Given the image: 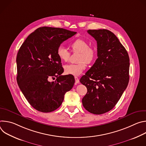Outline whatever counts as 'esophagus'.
Masks as SVG:
<instances>
[{
	"mask_svg": "<svg viewBox=\"0 0 146 146\" xmlns=\"http://www.w3.org/2000/svg\"><path fill=\"white\" fill-rule=\"evenodd\" d=\"M74 78H75V82H76V84H78L79 82H80L77 76H75V77H74Z\"/></svg>",
	"mask_w": 146,
	"mask_h": 146,
	"instance_id": "obj_1",
	"label": "esophagus"
}]
</instances>
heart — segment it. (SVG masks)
I'll return each mask as SVG.
<instances>
[{"label":"heart","mask_w":146,"mask_h":146,"mask_svg":"<svg viewBox=\"0 0 146 146\" xmlns=\"http://www.w3.org/2000/svg\"><path fill=\"white\" fill-rule=\"evenodd\" d=\"M73 52H80L78 62L77 64H69L64 66L65 73L73 76H79L87 67V64H91L96 58V50L90 46L88 41L79 38L75 40L71 44ZM57 55L62 62H68L70 56V52L64 46L60 45L57 49Z\"/></svg>","instance_id":"b5f03b06"}]
</instances>
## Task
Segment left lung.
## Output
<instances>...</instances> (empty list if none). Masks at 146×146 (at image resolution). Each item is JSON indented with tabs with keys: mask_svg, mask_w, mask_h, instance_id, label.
<instances>
[{
	"mask_svg": "<svg viewBox=\"0 0 146 146\" xmlns=\"http://www.w3.org/2000/svg\"><path fill=\"white\" fill-rule=\"evenodd\" d=\"M87 32L97 41L98 58L80 78V82L87 88L82 103L91 113L102 114L115 106L128 86L129 58L111 31L98 29Z\"/></svg>",
	"mask_w": 146,
	"mask_h": 146,
	"instance_id": "1",
	"label": "left lung"
}]
</instances>
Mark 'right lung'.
I'll use <instances>...</instances> for the list:
<instances>
[{"label": "right lung", "mask_w": 146, "mask_h": 146, "mask_svg": "<svg viewBox=\"0 0 146 146\" xmlns=\"http://www.w3.org/2000/svg\"><path fill=\"white\" fill-rule=\"evenodd\" d=\"M75 34L63 28L41 27L28 36L18 52V86L30 105L39 111L57 109L65 93L73 87L74 78L62 75L64 69L56 52L62 43ZM55 76V82L49 81Z\"/></svg>", "instance_id": "add662e5"}]
</instances>
